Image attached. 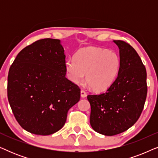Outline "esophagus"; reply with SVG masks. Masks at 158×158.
<instances>
[{
    "instance_id": "1",
    "label": "esophagus",
    "mask_w": 158,
    "mask_h": 158,
    "mask_svg": "<svg viewBox=\"0 0 158 158\" xmlns=\"http://www.w3.org/2000/svg\"><path fill=\"white\" fill-rule=\"evenodd\" d=\"M86 92L85 91V90H81V97L82 98H85V97L86 96Z\"/></svg>"
}]
</instances>
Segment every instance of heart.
Segmentation results:
<instances>
[{"instance_id":"1","label":"heart","mask_w":158,"mask_h":158,"mask_svg":"<svg viewBox=\"0 0 158 158\" xmlns=\"http://www.w3.org/2000/svg\"><path fill=\"white\" fill-rule=\"evenodd\" d=\"M120 68V59L115 52L98 47L80 50L66 62V71L73 83L85 81L95 91L107 89L115 81Z\"/></svg>"}]
</instances>
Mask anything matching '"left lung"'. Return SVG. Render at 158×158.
<instances>
[{"label": "left lung", "instance_id": "8db88e82", "mask_svg": "<svg viewBox=\"0 0 158 158\" xmlns=\"http://www.w3.org/2000/svg\"><path fill=\"white\" fill-rule=\"evenodd\" d=\"M119 49L120 68L106 91L87 96L90 102V124L106 136L122 133L139 119L147 94V72L137 52L129 43L114 40Z\"/></svg>", "mask_w": 158, "mask_h": 158}]
</instances>
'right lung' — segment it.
<instances>
[{
  "mask_svg": "<svg viewBox=\"0 0 158 158\" xmlns=\"http://www.w3.org/2000/svg\"><path fill=\"white\" fill-rule=\"evenodd\" d=\"M65 55L60 41L42 39L23 48L9 69L7 94L13 114L30 133L49 135L65 124L81 89L65 77Z\"/></svg>",
  "mask_w": 158,
  "mask_h": 158,
  "instance_id": "obj_1",
  "label": "right lung"
}]
</instances>
